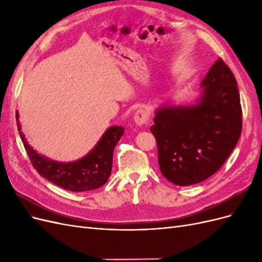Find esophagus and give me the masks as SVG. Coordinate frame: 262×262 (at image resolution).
Wrapping results in <instances>:
<instances>
[{"label":"esophagus","instance_id":"obj_1","mask_svg":"<svg viewBox=\"0 0 262 262\" xmlns=\"http://www.w3.org/2000/svg\"><path fill=\"white\" fill-rule=\"evenodd\" d=\"M149 119V114L148 110L146 108H140L137 110L136 115H134V121L138 125H143L147 124Z\"/></svg>","mask_w":262,"mask_h":262}]
</instances>
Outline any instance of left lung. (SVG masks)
<instances>
[{
  "mask_svg": "<svg viewBox=\"0 0 262 262\" xmlns=\"http://www.w3.org/2000/svg\"><path fill=\"white\" fill-rule=\"evenodd\" d=\"M196 104L156 110L154 134L163 176L190 186L215 173L235 148L242 133V106L234 74L221 58L201 83Z\"/></svg>",
  "mask_w": 262,
  "mask_h": 262,
  "instance_id": "left-lung-1",
  "label": "left lung"
}]
</instances>
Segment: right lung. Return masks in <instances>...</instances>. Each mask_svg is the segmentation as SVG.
I'll return each instance as SVG.
<instances>
[{
  "instance_id": "add662e5",
  "label": "right lung",
  "mask_w": 262,
  "mask_h": 262,
  "mask_svg": "<svg viewBox=\"0 0 262 262\" xmlns=\"http://www.w3.org/2000/svg\"><path fill=\"white\" fill-rule=\"evenodd\" d=\"M16 119L24 147L39 175L54 185L75 192L95 190L106 184L112 173L114 149L124 132L121 125L110 126L102 134L96 146L81 160L62 163L49 160L48 157L38 154L28 144L25 136L21 132L18 121V112H16Z\"/></svg>"
}]
</instances>
